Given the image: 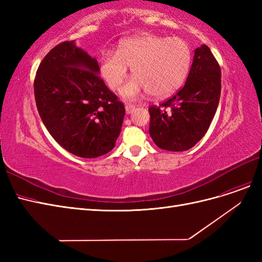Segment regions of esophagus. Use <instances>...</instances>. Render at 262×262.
I'll return each instance as SVG.
<instances>
[{"instance_id":"1","label":"esophagus","mask_w":262,"mask_h":262,"mask_svg":"<svg viewBox=\"0 0 262 262\" xmlns=\"http://www.w3.org/2000/svg\"><path fill=\"white\" fill-rule=\"evenodd\" d=\"M134 109H136V106L132 105V104H126L125 105V112H126V114H132Z\"/></svg>"}]
</instances>
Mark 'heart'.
Returning <instances> with one entry per match:
<instances>
[{"mask_svg": "<svg viewBox=\"0 0 262 262\" xmlns=\"http://www.w3.org/2000/svg\"><path fill=\"white\" fill-rule=\"evenodd\" d=\"M192 52L187 41L178 37L145 35L126 38L119 42L116 53L105 50L98 61V73L110 90L121 89L129 75L136 76L122 90L125 98L133 99L149 93L166 97L179 90L191 68Z\"/></svg>", "mask_w": 262, "mask_h": 262, "instance_id": "1", "label": "heart"}]
</instances>
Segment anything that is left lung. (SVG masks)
Wrapping results in <instances>:
<instances>
[{"label":"left lung","mask_w":262,"mask_h":262,"mask_svg":"<svg viewBox=\"0 0 262 262\" xmlns=\"http://www.w3.org/2000/svg\"><path fill=\"white\" fill-rule=\"evenodd\" d=\"M221 96V69L208 46L194 51L186 84L160 106H149V136L163 149L182 152L199 142L213 120Z\"/></svg>","instance_id":"8db88e82"}]
</instances>
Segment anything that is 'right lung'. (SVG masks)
I'll use <instances>...</instances> for the list:
<instances>
[{
	"label": "right lung",
	"mask_w": 262,
	"mask_h": 262,
	"mask_svg": "<svg viewBox=\"0 0 262 262\" xmlns=\"http://www.w3.org/2000/svg\"><path fill=\"white\" fill-rule=\"evenodd\" d=\"M98 62L64 41L42 59L34 81L39 116L68 152L95 158L110 152L120 134L125 109L98 75Z\"/></svg>",
	"instance_id": "obj_1"
}]
</instances>
